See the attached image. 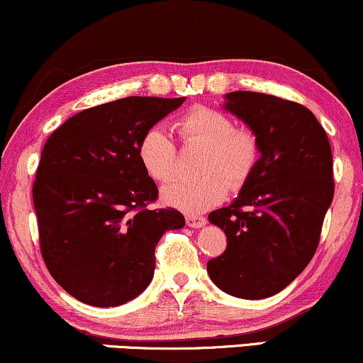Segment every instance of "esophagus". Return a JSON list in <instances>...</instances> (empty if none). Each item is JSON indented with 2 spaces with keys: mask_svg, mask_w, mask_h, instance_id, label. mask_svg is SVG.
<instances>
[{
  "mask_svg": "<svg viewBox=\"0 0 363 363\" xmlns=\"http://www.w3.org/2000/svg\"><path fill=\"white\" fill-rule=\"evenodd\" d=\"M186 223L192 228H201L207 223V218L201 216H186Z\"/></svg>",
  "mask_w": 363,
  "mask_h": 363,
  "instance_id": "34e87169",
  "label": "esophagus"
}]
</instances>
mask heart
Instances as JSON below:
<instances>
[{
	"label": "heart",
	"instance_id": "heart-1",
	"mask_svg": "<svg viewBox=\"0 0 363 363\" xmlns=\"http://www.w3.org/2000/svg\"><path fill=\"white\" fill-rule=\"evenodd\" d=\"M177 131L186 143L206 146L196 179H176L162 187L167 206L184 212L207 211L223 201L227 184L242 189L257 171L262 150L257 135L248 128H235L230 116L211 106H192L177 121ZM143 169L157 182L169 181L177 169V147L167 133L152 126L138 145Z\"/></svg>",
	"mask_w": 363,
	"mask_h": 363
}]
</instances>
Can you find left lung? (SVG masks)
Instances as JSON below:
<instances>
[{
  "label": "left lung",
  "mask_w": 363,
  "mask_h": 363,
  "mask_svg": "<svg viewBox=\"0 0 363 363\" xmlns=\"http://www.w3.org/2000/svg\"><path fill=\"white\" fill-rule=\"evenodd\" d=\"M225 110L259 141L258 167L228 207L208 213L227 248L208 259V277L227 294L263 299L284 289L318 250L334 197L333 151L314 113L258 91H230Z\"/></svg>",
  "instance_id": "1"
}]
</instances>
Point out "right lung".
<instances>
[{"label": "right lung", "instance_id": "obj_1", "mask_svg": "<svg viewBox=\"0 0 363 363\" xmlns=\"http://www.w3.org/2000/svg\"><path fill=\"white\" fill-rule=\"evenodd\" d=\"M181 99L126 96L86 108L45 141L33 201L49 273L70 296L99 308L125 304L155 274V248L182 228L176 208H147L157 199L138 145Z\"/></svg>", "mask_w": 363, "mask_h": 363}]
</instances>
